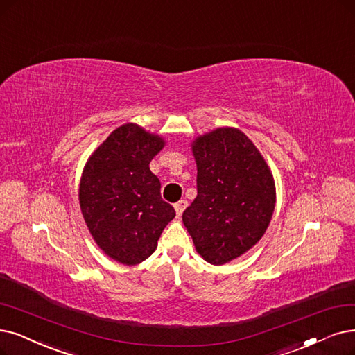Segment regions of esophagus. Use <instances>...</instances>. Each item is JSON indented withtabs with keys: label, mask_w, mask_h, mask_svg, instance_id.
Instances as JSON below:
<instances>
[{
	"label": "esophagus",
	"mask_w": 355,
	"mask_h": 355,
	"mask_svg": "<svg viewBox=\"0 0 355 355\" xmlns=\"http://www.w3.org/2000/svg\"><path fill=\"white\" fill-rule=\"evenodd\" d=\"M188 207V201H185V200H180L179 202H176L175 204V209H176V214L180 217L182 216V212L185 211V208Z\"/></svg>",
	"instance_id": "esophagus-1"
}]
</instances>
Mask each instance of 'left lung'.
<instances>
[{
  "label": "left lung",
  "instance_id": "1",
  "mask_svg": "<svg viewBox=\"0 0 355 355\" xmlns=\"http://www.w3.org/2000/svg\"><path fill=\"white\" fill-rule=\"evenodd\" d=\"M192 151L198 195L182 220L196 252L223 265L263 236L275 208L274 179L258 148L239 130L198 137Z\"/></svg>",
  "mask_w": 355,
  "mask_h": 355
}]
</instances>
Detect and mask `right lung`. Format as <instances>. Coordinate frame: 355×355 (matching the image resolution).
I'll return each instance as SVG.
<instances>
[{"mask_svg": "<svg viewBox=\"0 0 355 355\" xmlns=\"http://www.w3.org/2000/svg\"><path fill=\"white\" fill-rule=\"evenodd\" d=\"M164 141L138 125L113 131L89 159L80 182V207L89 230L107 257L125 265L146 261L175 208L162 200L150 162Z\"/></svg>", "mask_w": 355, "mask_h": 355, "instance_id": "add662e5", "label": "right lung"}]
</instances>
